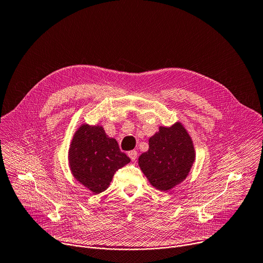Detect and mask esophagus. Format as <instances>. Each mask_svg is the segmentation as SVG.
Returning <instances> with one entry per match:
<instances>
[{
	"label": "esophagus",
	"instance_id": "obj_1",
	"mask_svg": "<svg viewBox=\"0 0 263 263\" xmlns=\"http://www.w3.org/2000/svg\"><path fill=\"white\" fill-rule=\"evenodd\" d=\"M128 156L130 157L132 160H136L137 157H138V153H137V151H129Z\"/></svg>",
	"mask_w": 263,
	"mask_h": 263
}]
</instances>
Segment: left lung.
<instances>
[{
	"label": "left lung",
	"instance_id": "8db88e82",
	"mask_svg": "<svg viewBox=\"0 0 263 263\" xmlns=\"http://www.w3.org/2000/svg\"><path fill=\"white\" fill-rule=\"evenodd\" d=\"M195 147L180 122L159 130L148 139V149L139 156V167L156 190L167 192L189 176L195 161Z\"/></svg>",
	"mask_w": 263,
	"mask_h": 263
}]
</instances>
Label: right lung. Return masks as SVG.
Listing matches in <instances>:
<instances>
[{"mask_svg": "<svg viewBox=\"0 0 263 263\" xmlns=\"http://www.w3.org/2000/svg\"><path fill=\"white\" fill-rule=\"evenodd\" d=\"M68 160L73 178L94 194L106 191L116 171L130 161L103 126L87 124H82L74 133Z\"/></svg>", "mask_w": 263, "mask_h": 263, "instance_id": "add662e5", "label": "right lung"}]
</instances>
